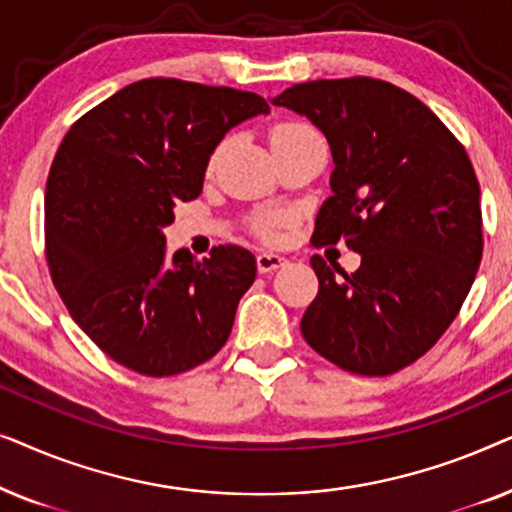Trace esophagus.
Returning <instances> with one entry per match:
<instances>
[{
  "mask_svg": "<svg viewBox=\"0 0 512 512\" xmlns=\"http://www.w3.org/2000/svg\"><path fill=\"white\" fill-rule=\"evenodd\" d=\"M282 263H284V256L275 254V251H261V254L256 256L258 272H272V270L282 268Z\"/></svg>",
  "mask_w": 512,
  "mask_h": 512,
  "instance_id": "obj_1",
  "label": "esophagus"
}]
</instances>
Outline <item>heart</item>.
I'll list each match as a JSON object with an SVG mask.
<instances>
[{
	"mask_svg": "<svg viewBox=\"0 0 512 512\" xmlns=\"http://www.w3.org/2000/svg\"><path fill=\"white\" fill-rule=\"evenodd\" d=\"M310 139H321L319 132L314 130L312 125H307L303 121H282L270 130V149H272V153H275V151L289 149V146H296L300 142H310ZM223 146H226V144L216 146V149L212 151V156H209V170H214V165L219 163ZM279 226H282V221H279V216H275V214L261 212V214L254 216L256 233L265 237V240H272V237H277Z\"/></svg>",
	"mask_w": 512,
	"mask_h": 512,
	"instance_id": "1",
	"label": "heart"
}]
</instances>
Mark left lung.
<instances>
[{
	"mask_svg": "<svg viewBox=\"0 0 512 512\" xmlns=\"http://www.w3.org/2000/svg\"><path fill=\"white\" fill-rule=\"evenodd\" d=\"M272 104L310 118L333 151L312 247L342 240L361 254L352 275L310 258L319 291L303 338L349 373H396L436 345L480 268V186L464 144L415 95L370 76L296 83Z\"/></svg>",
	"mask_w": 512,
	"mask_h": 512,
	"instance_id": "1",
	"label": "left lung"
}]
</instances>
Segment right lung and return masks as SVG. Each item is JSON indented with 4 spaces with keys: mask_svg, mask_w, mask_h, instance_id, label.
Returning <instances> with one entry per match:
<instances>
[{
    "mask_svg": "<svg viewBox=\"0 0 512 512\" xmlns=\"http://www.w3.org/2000/svg\"><path fill=\"white\" fill-rule=\"evenodd\" d=\"M261 95L142 79L67 130L46 181V261L62 303L109 359L146 377L186 373L226 345L256 258L219 244L165 254L174 205L195 200L233 125Z\"/></svg>",
    "mask_w": 512,
    "mask_h": 512,
    "instance_id": "right-lung-1",
    "label": "right lung"
}]
</instances>
